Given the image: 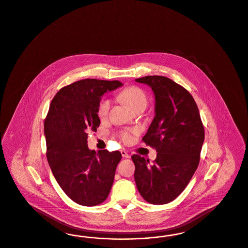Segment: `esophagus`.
<instances>
[{
  "label": "esophagus",
  "instance_id": "1",
  "mask_svg": "<svg viewBox=\"0 0 248 248\" xmlns=\"http://www.w3.org/2000/svg\"><path fill=\"white\" fill-rule=\"evenodd\" d=\"M121 154L123 155V157H125V158H129L130 157L128 153L126 151H124V150H121Z\"/></svg>",
  "mask_w": 248,
  "mask_h": 248
}]
</instances>
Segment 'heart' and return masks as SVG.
Wrapping results in <instances>:
<instances>
[{"label":"heart","instance_id":"1","mask_svg":"<svg viewBox=\"0 0 248 248\" xmlns=\"http://www.w3.org/2000/svg\"><path fill=\"white\" fill-rule=\"evenodd\" d=\"M119 98L134 111L140 110L144 111L148 103V99L145 92L141 88L136 86L127 87L119 93ZM110 109L111 100L108 98H103L98 104V116L100 118H105L108 115ZM133 134H135L134 131H122L119 134L120 139L124 143L128 144L133 139Z\"/></svg>","mask_w":248,"mask_h":248}]
</instances>
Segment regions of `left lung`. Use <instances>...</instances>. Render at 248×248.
Listing matches in <instances>:
<instances>
[{
	"mask_svg": "<svg viewBox=\"0 0 248 248\" xmlns=\"http://www.w3.org/2000/svg\"><path fill=\"white\" fill-rule=\"evenodd\" d=\"M136 81L154 92L155 115L142 141L157 154L152 165L139 155L131 156L135 180L147 202L166 204L180 195L195 173L204 127L196 103L184 87L164 76H145Z\"/></svg>",
	"mask_w": 248,
	"mask_h": 248,
	"instance_id": "obj_1",
	"label": "left lung"
}]
</instances>
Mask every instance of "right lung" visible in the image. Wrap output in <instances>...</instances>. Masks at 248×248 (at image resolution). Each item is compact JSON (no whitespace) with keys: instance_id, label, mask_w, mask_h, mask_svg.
<instances>
[{"instance_id":"right-lung-1","label":"right lung","mask_w":248,"mask_h":248,"mask_svg":"<svg viewBox=\"0 0 248 248\" xmlns=\"http://www.w3.org/2000/svg\"><path fill=\"white\" fill-rule=\"evenodd\" d=\"M122 85L119 80H78L61 88L50 103L44 123L46 158L60 188L78 204H100L110 193L122 154L90 150L87 138L101 124V97Z\"/></svg>"}]
</instances>
